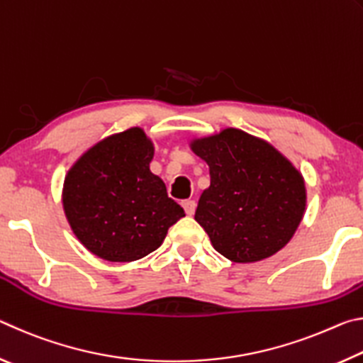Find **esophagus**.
<instances>
[{
    "mask_svg": "<svg viewBox=\"0 0 363 363\" xmlns=\"http://www.w3.org/2000/svg\"><path fill=\"white\" fill-rule=\"evenodd\" d=\"M181 205H182L184 210H186V213L189 214V216H192V214L195 213V208H196L195 200H184Z\"/></svg>",
    "mask_w": 363,
    "mask_h": 363,
    "instance_id": "34e87169",
    "label": "esophagus"
}]
</instances>
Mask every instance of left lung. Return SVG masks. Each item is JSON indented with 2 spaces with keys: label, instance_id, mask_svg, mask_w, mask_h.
<instances>
[{
  "label": "left lung",
  "instance_id": "obj_1",
  "mask_svg": "<svg viewBox=\"0 0 363 363\" xmlns=\"http://www.w3.org/2000/svg\"><path fill=\"white\" fill-rule=\"evenodd\" d=\"M210 167L195 220L218 253L233 262H256L291 240L303 219V176L272 145L240 130L195 140Z\"/></svg>",
  "mask_w": 363,
  "mask_h": 363
}]
</instances>
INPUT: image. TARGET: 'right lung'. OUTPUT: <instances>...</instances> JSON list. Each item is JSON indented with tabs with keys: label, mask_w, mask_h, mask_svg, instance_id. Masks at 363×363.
I'll list each match as a JSON object with an SVG mask.
<instances>
[{
	"label": "right lung",
	"mask_w": 363,
	"mask_h": 363,
	"mask_svg": "<svg viewBox=\"0 0 363 363\" xmlns=\"http://www.w3.org/2000/svg\"><path fill=\"white\" fill-rule=\"evenodd\" d=\"M150 140L139 128L115 134L78 160L64 184V210L91 253L112 262L140 259L186 216L152 174Z\"/></svg>",
	"instance_id": "1"
}]
</instances>
